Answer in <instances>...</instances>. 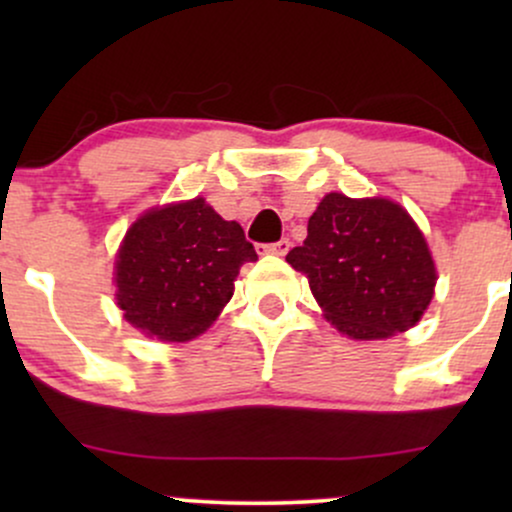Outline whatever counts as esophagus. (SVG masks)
<instances>
[{
	"mask_svg": "<svg viewBox=\"0 0 512 512\" xmlns=\"http://www.w3.org/2000/svg\"><path fill=\"white\" fill-rule=\"evenodd\" d=\"M289 248H291V240L289 238H281V240H276V243L267 245V248H264V252H272V255H286V252H289Z\"/></svg>",
	"mask_w": 512,
	"mask_h": 512,
	"instance_id": "1",
	"label": "esophagus"
}]
</instances>
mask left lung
I'll return each mask as SVG.
<instances>
[{
  "label": "left lung",
  "instance_id": "8db88e82",
  "mask_svg": "<svg viewBox=\"0 0 512 512\" xmlns=\"http://www.w3.org/2000/svg\"><path fill=\"white\" fill-rule=\"evenodd\" d=\"M308 276L322 313L351 339H387L421 320L436 264L407 209L383 197L330 192L308 219V238L286 255Z\"/></svg>",
  "mask_w": 512,
  "mask_h": 512
}]
</instances>
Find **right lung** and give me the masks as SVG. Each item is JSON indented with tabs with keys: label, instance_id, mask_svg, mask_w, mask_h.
I'll list each match as a JSON object with an SVG mask.
<instances>
[{
	"label": "right lung",
	"instance_id": "1",
	"mask_svg": "<svg viewBox=\"0 0 512 512\" xmlns=\"http://www.w3.org/2000/svg\"><path fill=\"white\" fill-rule=\"evenodd\" d=\"M255 260L240 223L223 221L202 197L149 209L117 250V308L146 337L190 342L231 301L240 267Z\"/></svg>",
	"mask_w": 512,
	"mask_h": 512
}]
</instances>
